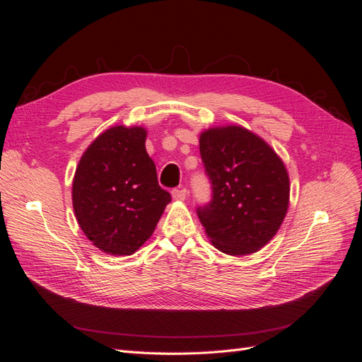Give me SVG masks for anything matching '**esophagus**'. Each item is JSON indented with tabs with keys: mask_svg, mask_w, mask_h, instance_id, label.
<instances>
[{
	"mask_svg": "<svg viewBox=\"0 0 362 362\" xmlns=\"http://www.w3.org/2000/svg\"><path fill=\"white\" fill-rule=\"evenodd\" d=\"M172 198H173L175 201H184L185 198H187V190H185L184 187L173 189V190H172Z\"/></svg>",
	"mask_w": 362,
	"mask_h": 362,
	"instance_id": "esophagus-1",
	"label": "esophagus"
}]
</instances>
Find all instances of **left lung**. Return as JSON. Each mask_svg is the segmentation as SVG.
<instances>
[{
    "mask_svg": "<svg viewBox=\"0 0 362 362\" xmlns=\"http://www.w3.org/2000/svg\"><path fill=\"white\" fill-rule=\"evenodd\" d=\"M199 151L213 187L211 202L198 208L206 237L228 255L258 252L288 211L286 164L264 139L240 125L204 129Z\"/></svg>",
    "mask_w": 362,
    "mask_h": 362,
    "instance_id": "obj_1",
    "label": "left lung"
}]
</instances>
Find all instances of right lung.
Returning a JSON list of instances; mask_svg holds the SVG:
<instances>
[{"instance_id": "1", "label": "right lung", "mask_w": 362, "mask_h": 362, "mask_svg": "<svg viewBox=\"0 0 362 362\" xmlns=\"http://www.w3.org/2000/svg\"><path fill=\"white\" fill-rule=\"evenodd\" d=\"M146 128L116 125L87 146L75 169L72 206L84 235L108 255H133L154 233L170 194L146 152Z\"/></svg>"}]
</instances>
